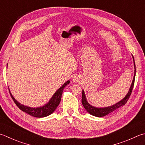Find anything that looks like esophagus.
<instances>
[{
  "label": "esophagus",
  "instance_id": "1",
  "mask_svg": "<svg viewBox=\"0 0 145 145\" xmlns=\"http://www.w3.org/2000/svg\"><path fill=\"white\" fill-rule=\"evenodd\" d=\"M76 81H77V80H76V79H73V82H76Z\"/></svg>",
  "mask_w": 145,
  "mask_h": 145
}]
</instances>
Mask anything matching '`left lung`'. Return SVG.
Here are the masks:
<instances>
[{"label": "left lung", "instance_id": "left-lung-1", "mask_svg": "<svg viewBox=\"0 0 145 145\" xmlns=\"http://www.w3.org/2000/svg\"><path fill=\"white\" fill-rule=\"evenodd\" d=\"M133 60H134V57H133ZM134 65H135V75H134V78H133V80L132 82L131 86L129 90L128 93H127V95L125 96V97L122 99L121 101L119 102V103H118L117 104L113 105L112 106L104 107V108H97V107L92 106L91 105H90L89 103H88L86 97V95H85V93L84 92V90H82V105H83V106L84 107V108L86 109V110L88 112L90 113V114H92V116H97V117H103V116H106L108 114H109V113L113 112L114 110L120 108V107L124 106V105L127 103V101H128V99L130 97V95L131 94L133 86H134V84H135V75H136V68H135V60H134Z\"/></svg>", "mask_w": 145, "mask_h": 145}]
</instances>
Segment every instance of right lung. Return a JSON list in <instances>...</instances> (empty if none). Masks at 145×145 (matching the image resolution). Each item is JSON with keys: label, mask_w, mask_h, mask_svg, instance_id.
Returning <instances> with one entry per match:
<instances>
[{"label": "right lung", "mask_w": 145, "mask_h": 145, "mask_svg": "<svg viewBox=\"0 0 145 145\" xmlns=\"http://www.w3.org/2000/svg\"><path fill=\"white\" fill-rule=\"evenodd\" d=\"M69 84V80L65 82L63 86L59 88L57 91L55 93V94L53 95V97L50 99V101L48 102V103H47L43 106L38 107V108H33V107H27L24 106V105L22 104H21L14 98V97L12 95V94H11V93L10 92L9 93L12 99V100L16 104V106L21 110H22V111L27 113V114L33 116V117L43 118L50 115L52 113L55 111V110L56 109V107H58L61 101V95L62 93H63V90L64 89V87ZM8 91H10V90H8Z\"/></svg>", "instance_id": "1"}]
</instances>
